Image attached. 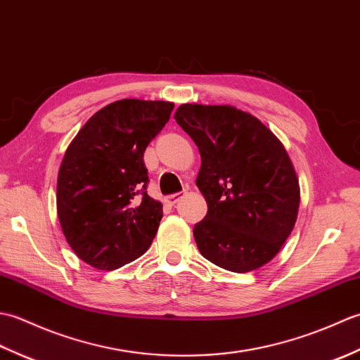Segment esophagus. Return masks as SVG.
I'll use <instances>...</instances> for the list:
<instances>
[{
    "instance_id": "34e87169",
    "label": "esophagus",
    "mask_w": 360,
    "mask_h": 360,
    "mask_svg": "<svg viewBox=\"0 0 360 360\" xmlns=\"http://www.w3.org/2000/svg\"><path fill=\"white\" fill-rule=\"evenodd\" d=\"M186 195V192H182V193H174V195H170V196H167V200H165V202L167 204H170V205H174L176 202H178L182 196Z\"/></svg>"
}]
</instances>
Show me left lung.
Returning <instances> with one entry per match:
<instances>
[{"label":"left lung","instance_id":"1","mask_svg":"<svg viewBox=\"0 0 360 360\" xmlns=\"http://www.w3.org/2000/svg\"><path fill=\"white\" fill-rule=\"evenodd\" d=\"M201 155L196 186L207 215L195 224L201 255L232 272L269 263L292 232L300 187L269 128L232 105L184 103L174 112Z\"/></svg>","mask_w":360,"mask_h":360}]
</instances>
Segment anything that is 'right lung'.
<instances>
[{
	"label": "right lung",
	"instance_id": "1",
	"mask_svg": "<svg viewBox=\"0 0 360 360\" xmlns=\"http://www.w3.org/2000/svg\"><path fill=\"white\" fill-rule=\"evenodd\" d=\"M174 103L124 98L98 110L68 147L57 178V215L83 262L112 271L143 255L162 218L147 195L143 151Z\"/></svg>",
	"mask_w": 360,
	"mask_h": 360
}]
</instances>
